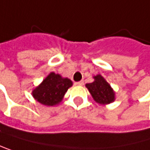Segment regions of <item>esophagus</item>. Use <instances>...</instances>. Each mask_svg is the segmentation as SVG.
Listing matches in <instances>:
<instances>
[{
	"label": "esophagus",
	"instance_id": "obj_1",
	"mask_svg": "<svg viewBox=\"0 0 150 150\" xmlns=\"http://www.w3.org/2000/svg\"><path fill=\"white\" fill-rule=\"evenodd\" d=\"M74 84H76V85H83V81L76 82V83H74Z\"/></svg>",
	"mask_w": 150,
	"mask_h": 150
}]
</instances>
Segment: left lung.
Returning <instances> with one entry per match:
<instances>
[{
	"instance_id": "left-lung-1",
	"label": "left lung",
	"mask_w": 150,
	"mask_h": 150,
	"mask_svg": "<svg viewBox=\"0 0 150 150\" xmlns=\"http://www.w3.org/2000/svg\"><path fill=\"white\" fill-rule=\"evenodd\" d=\"M85 86L89 90L95 102L107 104L114 101L113 90L112 89L111 85L100 74L94 76V81L90 83H86Z\"/></svg>"
}]
</instances>
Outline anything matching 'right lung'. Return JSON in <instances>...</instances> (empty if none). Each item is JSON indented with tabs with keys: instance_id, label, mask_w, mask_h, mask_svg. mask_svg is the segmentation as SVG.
<instances>
[{
	"instance_id": "add662e5",
	"label": "right lung",
	"mask_w": 150,
	"mask_h": 150,
	"mask_svg": "<svg viewBox=\"0 0 150 150\" xmlns=\"http://www.w3.org/2000/svg\"><path fill=\"white\" fill-rule=\"evenodd\" d=\"M73 84L68 78H63L55 73H50L38 87L33 90L35 99L44 105L53 106L61 102L63 96Z\"/></svg>"
}]
</instances>
